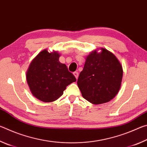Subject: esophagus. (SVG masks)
<instances>
[{
	"label": "esophagus",
	"instance_id": "1",
	"mask_svg": "<svg viewBox=\"0 0 147 147\" xmlns=\"http://www.w3.org/2000/svg\"><path fill=\"white\" fill-rule=\"evenodd\" d=\"M73 74L74 75V76H75V78H76V79H78V72H77V71L74 72Z\"/></svg>",
	"mask_w": 147,
	"mask_h": 147
}]
</instances>
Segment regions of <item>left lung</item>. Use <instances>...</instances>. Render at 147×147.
Returning <instances> with one entry per match:
<instances>
[{
	"instance_id": "obj_1",
	"label": "left lung",
	"mask_w": 147,
	"mask_h": 147,
	"mask_svg": "<svg viewBox=\"0 0 147 147\" xmlns=\"http://www.w3.org/2000/svg\"><path fill=\"white\" fill-rule=\"evenodd\" d=\"M87 56L77 84L83 97L94 104L108 102L118 93L123 78V67L111 52L101 48Z\"/></svg>"
}]
</instances>
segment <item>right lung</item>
Returning a JSON list of instances; mask_svg holds the SVG:
<instances>
[{
  "label": "right lung",
  "mask_w": 147,
  "mask_h": 147,
  "mask_svg": "<svg viewBox=\"0 0 147 147\" xmlns=\"http://www.w3.org/2000/svg\"><path fill=\"white\" fill-rule=\"evenodd\" d=\"M58 52L43 50L34 58L26 71V80L32 94L45 102L56 100L66 87L76 79L65 64L59 61Z\"/></svg>",
  "instance_id": "add662e5"
}]
</instances>
